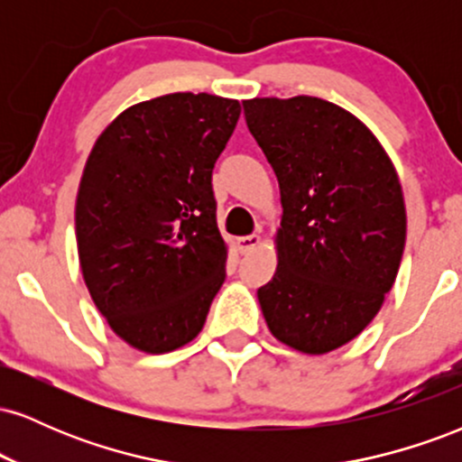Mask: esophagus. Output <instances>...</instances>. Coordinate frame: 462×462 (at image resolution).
I'll use <instances>...</instances> for the list:
<instances>
[{"instance_id":"1","label":"esophagus","mask_w":462,"mask_h":462,"mask_svg":"<svg viewBox=\"0 0 462 462\" xmlns=\"http://www.w3.org/2000/svg\"><path fill=\"white\" fill-rule=\"evenodd\" d=\"M258 245H261V236L258 235H249V236L238 238V249H241V254L252 252V249H256Z\"/></svg>"}]
</instances>
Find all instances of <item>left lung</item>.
<instances>
[{
  "label": "left lung",
  "instance_id": "1",
  "mask_svg": "<svg viewBox=\"0 0 462 462\" xmlns=\"http://www.w3.org/2000/svg\"><path fill=\"white\" fill-rule=\"evenodd\" d=\"M247 128L273 167L278 267L258 289L269 332L301 354L356 338L383 309L406 243L389 153L358 116L326 99L254 97Z\"/></svg>",
  "mask_w": 462,
  "mask_h": 462
}]
</instances>
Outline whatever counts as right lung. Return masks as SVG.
<instances>
[{"mask_svg":"<svg viewBox=\"0 0 462 462\" xmlns=\"http://www.w3.org/2000/svg\"><path fill=\"white\" fill-rule=\"evenodd\" d=\"M241 104L169 93L125 108L95 141L76 199L88 293L119 338L145 354L187 346L226 280L213 169Z\"/></svg>","mask_w":462,"mask_h":462,"instance_id":"obj_1","label":"right lung"}]
</instances>
